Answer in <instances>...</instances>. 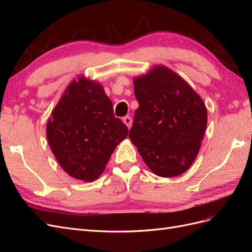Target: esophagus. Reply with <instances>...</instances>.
I'll return each instance as SVG.
<instances>
[{
    "instance_id": "esophagus-1",
    "label": "esophagus",
    "mask_w": 252,
    "mask_h": 252,
    "mask_svg": "<svg viewBox=\"0 0 252 252\" xmlns=\"http://www.w3.org/2000/svg\"><path fill=\"white\" fill-rule=\"evenodd\" d=\"M123 122L126 124V126H127L128 128L131 127V125H132V120H131L130 117H125V118H123Z\"/></svg>"
}]
</instances>
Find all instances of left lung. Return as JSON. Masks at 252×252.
Wrapping results in <instances>:
<instances>
[{"label":"left lung","mask_w":252,"mask_h":252,"mask_svg":"<svg viewBox=\"0 0 252 252\" xmlns=\"http://www.w3.org/2000/svg\"><path fill=\"white\" fill-rule=\"evenodd\" d=\"M139 108L129 138L155 174L172 178L192 165L207 127V109L177 72L157 65L133 79Z\"/></svg>","instance_id":"left-lung-1"}]
</instances>
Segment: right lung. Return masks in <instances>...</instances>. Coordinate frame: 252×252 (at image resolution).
Listing matches in <instances>:
<instances>
[{"instance_id":"right-lung-1","label":"right lung","mask_w":252,"mask_h":252,"mask_svg":"<svg viewBox=\"0 0 252 252\" xmlns=\"http://www.w3.org/2000/svg\"><path fill=\"white\" fill-rule=\"evenodd\" d=\"M127 134L128 128L114 117L102 84L84 75L66 87L46 125L47 141L58 163L83 182L100 177Z\"/></svg>"}]
</instances>
